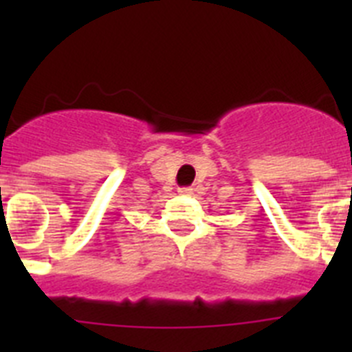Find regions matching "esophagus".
<instances>
[{
  "instance_id": "34e87169",
  "label": "esophagus",
  "mask_w": 352,
  "mask_h": 352,
  "mask_svg": "<svg viewBox=\"0 0 352 352\" xmlns=\"http://www.w3.org/2000/svg\"><path fill=\"white\" fill-rule=\"evenodd\" d=\"M178 192L182 195H192V194H194V190H192V188H188V186H185V188H179Z\"/></svg>"
}]
</instances>
